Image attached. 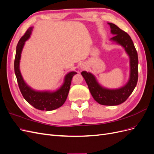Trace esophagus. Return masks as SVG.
<instances>
[{
	"label": "esophagus",
	"instance_id": "34e87169",
	"mask_svg": "<svg viewBox=\"0 0 154 154\" xmlns=\"http://www.w3.org/2000/svg\"><path fill=\"white\" fill-rule=\"evenodd\" d=\"M84 66H83V65H82V69H84Z\"/></svg>",
	"mask_w": 154,
	"mask_h": 154
}]
</instances>
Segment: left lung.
Returning a JSON list of instances; mask_svg holds the SVG:
<instances>
[{"mask_svg": "<svg viewBox=\"0 0 154 154\" xmlns=\"http://www.w3.org/2000/svg\"><path fill=\"white\" fill-rule=\"evenodd\" d=\"M111 33L114 36L110 40L122 45L130 58V77L128 82L122 87L109 89L102 87L96 77L91 72H82L91 94L97 103L103 105L114 106L123 103L132 94L138 80V57L137 51L130 36L112 23H108Z\"/></svg>", "mask_w": 154, "mask_h": 154, "instance_id": "8db88e82", "label": "left lung"}]
</instances>
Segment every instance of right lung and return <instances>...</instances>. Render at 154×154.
Here are the masks:
<instances>
[{
  "label": "right lung",
  "instance_id": "obj_1",
  "mask_svg": "<svg viewBox=\"0 0 154 154\" xmlns=\"http://www.w3.org/2000/svg\"><path fill=\"white\" fill-rule=\"evenodd\" d=\"M32 28L33 27H31L27 30L17 45L14 69L18 85L24 98L35 109L46 111L55 110L62 106L66 101L69 92L72 78L77 72L71 71L67 73L64 78L63 85L58 90L53 92L37 91L27 85L23 79L20 71V60L25 42L29 38Z\"/></svg>",
  "mask_w": 154,
  "mask_h": 154
}]
</instances>
